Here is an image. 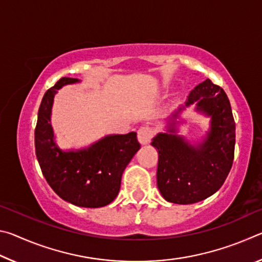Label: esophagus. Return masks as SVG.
<instances>
[{
    "instance_id": "esophagus-1",
    "label": "esophagus",
    "mask_w": 262,
    "mask_h": 262,
    "mask_svg": "<svg viewBox=\"0 0 262 262\" xmlns=\"http://www.w3.org/2000/svg\"><path fill=\"white\" fill-rule=\"evenodd\" d=\"M155 135V129L150 126H142L140 129L137 130V139H139L140 143L148 144L151 141L152 136Z\"/></svg>"
}]
</instances>
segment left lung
Masks as SVG:
<instances>
[{
    "label": "left lung",
    "mask_w": 262,
    "mask_h": 262,
    "mask_svg": "<svg viewBox=\"0 0 262 262\" xmlns=\"http://www.w3.org/2000/svg\"><path fill=\"white\" fill-rule=\"evenodd\" d=\"M194 103L196 110L211 117L210 130L202 143L193 147L166 133L151 142L158 150L159 192L166 201L178 205L199 202L217 192L233 163L236 123L227 94L207 78L190 91L186 105Z\"/></svg>",
    "instance_id": "obj_1"
}]
</instances>
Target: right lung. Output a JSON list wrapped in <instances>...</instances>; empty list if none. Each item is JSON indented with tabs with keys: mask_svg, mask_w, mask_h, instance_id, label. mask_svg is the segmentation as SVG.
<instances>
[{
	"mask_svg": "<svg viewBox=\"0 0 262 262\" xmlns=\"http://www.w3.org/2000/svg\"><path fill=\"white\" fill-rule=\"evenodd\" d=\"M77 78L62 77L43 95L34 129L35 155L48 185L61 199L78 207L99 208L119 193L121 177L140 149L136 133L110 135L78 151H62L54 142L51 111L56 91Z\"/></svg>",
	"mask_w": 262,
	"mask_h": 262,
	"instance_id": "1",
	"label": "right lung"
}]
</instances>
